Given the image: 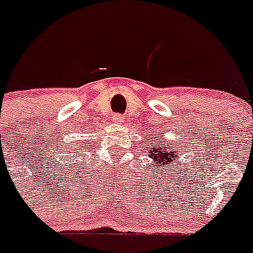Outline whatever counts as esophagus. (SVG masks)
<instances>
[{"mask_svg": "<svg viewBox=\"0 0 253 253\" xmlns=\"http://www.w3.org/2000/svg\"><path fill=\"white\" fill-rule=\"evenodd\" d=\"M113 119H114V122H115V123H122L123 120H124V118H123V115H120V114H116Z\"/></svg>", "mask_w": 253, "mask_h": 253, "instance_id": "1", "label": "esophagus"}]
</instances>
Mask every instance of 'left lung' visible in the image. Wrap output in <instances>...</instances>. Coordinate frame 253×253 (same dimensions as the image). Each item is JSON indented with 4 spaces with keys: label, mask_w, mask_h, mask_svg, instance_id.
Instances as JSON below:
<instances>
[{
    "label": "left lung",
    "mask_w": 253,
    "mask_h": 253,
    "mask_svg": "<svg viewBox=\"0 0 253 253\" xmlns=\"http://www.w3.org/2000/svg\"><path fill=\"white\" fill-rule=\"evenodd\" d=\"M152 152H154V154H152V157L156 158V161H157L158 163H163V165H166V163L169 162V160H173V153L171 152V154H169L167 152H162V148H158L157 149H153L152 148ZM177 152V149H175V153Z\"/></svg>",
    "instance_id": "left-lung-1"
}]
</instances>
